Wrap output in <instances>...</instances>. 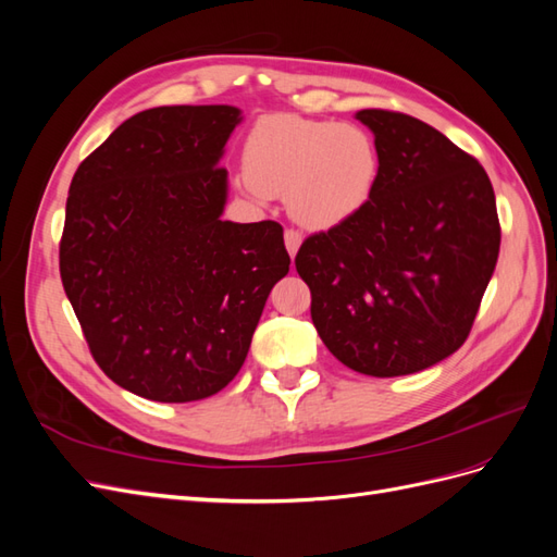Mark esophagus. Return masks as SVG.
<instances>
[{
    "mask_svg": "<svg viewBox=\"0 0 557 557\" xmlns=\"http://www.w3.org/2000/svg\"><path fill=\"white\" fill-rule=\"evenodd\" d=\"M283 239H285V248H288V252H290V258H295L299 246H301V234L297 230H285Z\"/></svg>",
    "mask_w": 557,
    "mask_h": 557,
    "instance_id": "34e87169",
    "label": "esophagus"
}]
</instances>
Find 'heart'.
<instances>
[{
    "label": "heart",
    "mask_w": 557,
    "mask_h": 557,
    "mask_svg": "<svg viewBox=\"0 0 557 557\" xmlns=\"http://www.w3.org/2000/svg\"><path fill=\"white\" fill-rule=\"evenodd\" d=\"M244 174L252 193L288 197V211L299 225L332 230L367 205L379 156L358 125L272 113L248 132Z\"/></svg>",
    "instance_id": "b5f03b06"
}]
</instances>
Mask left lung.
I'll use <instances>...</instances> for the list:
<instances>
[{"mask_svg":"<svg viewBox=\"0 0 557 557\" xmlns=\"http://www.w3.org/2000/svg\"><path fill=\"white\" fill-rule=\"evenodd\" d=\"M379 174L367 205L295 258L332 356L367 376H407L469 336L499 256L491 178L476 158L407 113L364 109Z\"/></svg>","mask_w":557,"mask_h":557,"instance_id":"obj_1","label":"left lung"}]
</instances>
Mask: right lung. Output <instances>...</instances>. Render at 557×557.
Masks as SVG:
<instances>
[{"instance_id": "1", "label": "right lung", "mask_w": 557, "mask_h": 557, "mask_svg": "<svg viewBox=\"0 0 557 557\" xmlns=\"http://www.w3.org/2000/svg\"><path fill=\"white\" fill-rule=\"evenodd\" d=\"M242 111L158 107L78 164L60 276L95 362L153 401H197L239 374L264 301L290 269L274 221H223L218 166Z\"/></svg>"}]
</instances>
